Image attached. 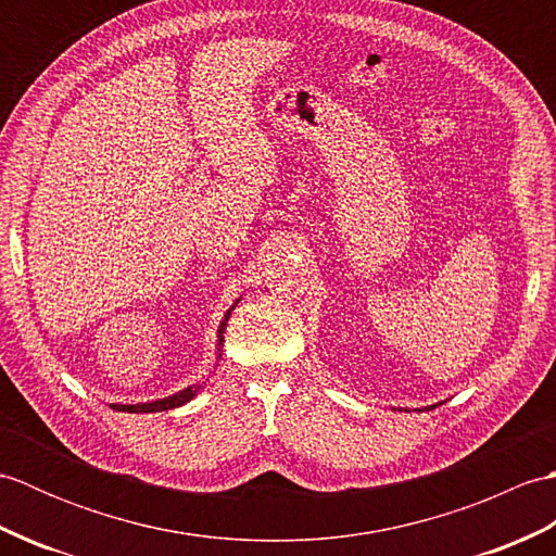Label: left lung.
I'll return each instance as SVG.
<instances>
[{
    "label": "left lung",
    "mask_w": 556,
    "mask_h": 556,
    "mask_svg": "<svg viewBox=\"0 0 556 556\" xmlns=\"http://www.w3.org/2000/svg\"><path fill=\"white\" fill-rule=\"evenodd\" d=\"M430 408H437V404H434V406H428L425 410H430ZM399 410H404V408H399ZM416 410H422V408H416Z\"/></svg>",
    "instance_id": "obj_1"
}]
</instances>
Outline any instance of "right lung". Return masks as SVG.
<instances>
[{"label":"right lung","instance_id":"1","mask_svg":"<svg viewBox=\"0 0 556 556\" xmlns=\"http://www.w3.org/2000/svg\"><path fill=\"white\" fill-rule=\"evenodd\" d=\"M239 303V301H236ZM236 303L231 305V308L224 313L222 323H219V329H217V358L222 356V346H224V329H227V323L231 317V311L236 308ZM200 389H203V384H191L181 389V392H176L172 396H164V399H155V401H148V404H112L114 410H126V413H160V410H169V408H179L184 404H188Z\"/></svg>","mask_w":556,"mask_h":556}]
</instances>
